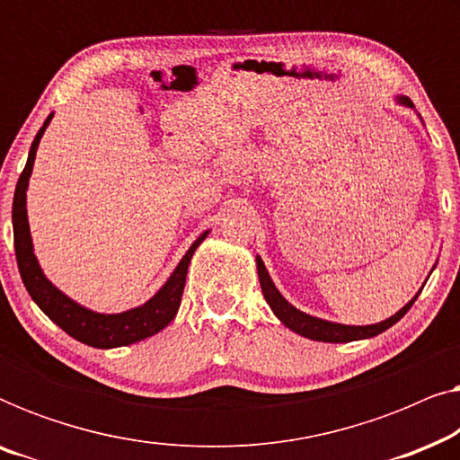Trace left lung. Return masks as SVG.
<instances>
[{"label":"left lung","mask_w":460,"mask_h":460,"mask_svg":"<svg viewBox=\"0 0 460 460\" xmlns=\"http://www.w3.org/2000/svg\"><path fill=\"white\" fill-rule=\"evenodd\" d=\"M395 102L402 104V106H408V109H414V104L411 102V98L406 96H395ZM255 263H257V276H260V285H261V293L263 297H266L268 305L272 307L274 316L280 320L282 324L287 326V329H291L293 332H297L301 337H307L312 339V341H324V343H349V341H360V339H370V337H376L381 335L383 331H387L389 326H394L398 320L404 316V314L411 310L414 301H417L419 293L414 295V297L408 301V304L402 307L400 312H395L394 316H389L387 320H383V323H376V324H367V326H349V324H339V323H331V320H323V318H316V316H310V314L297 310V307L288 304V301L282 297L279 288L270 279L266 266H263L261 257L257 255L255 257ZM436 268V266H433Z\"/></svg>","instance_id":"obj_1"}]
</instances>
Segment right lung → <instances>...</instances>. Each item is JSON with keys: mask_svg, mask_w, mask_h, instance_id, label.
<instances>
[{"mask_svg": "<svg viewBox=\"0 0 460 460\" xmlns=\"http://www.w3.org/2000/svg\"><path fill=\"white\" fill-rule=\"evenodd\" d=\"M52 117L54 112L48 115V119L41 125V129L37 131L33 144H31L27 165H24L21 178H18L14 203H12L14 251L24 287H27L31 299L40 305V310L46 314L52 323L58 324L66 335H71L73 339H77V341L85 345H92V348H123V345H131L142 341V339L146 337H153L159 331L165 329V326L175 318V314H178L181 293H184L186 285L188 266H190L194 251H197L199 244L205 241L209 230L203 232V234L190 244V249L186 251L184 257H181L165 285H163L146 304L131 307V310L121 314H100L77 304V301H73L68 295L62 293L60 288H56L52 282L46 279V274H43L40 261H37V257L33 253V238H31L27 217L29 178L31 173H33V163L37 148H40L41 136L49 121H52Z\"/></svg>", "mask_w": 460, "mask_h": 460, "instance_id": "1", "label": "right lung"}]
</instances>
